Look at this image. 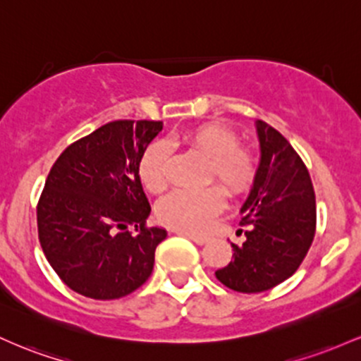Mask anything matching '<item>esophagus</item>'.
I'll use <instances>...</instances> for the list:
<instances>
[{"instance_id": "1", "label": "esophagus", "mask_w": 361, "mask_h": 361, "mask_svg": "<svg viewBox=\"0 0 361 361\" xmlns=\"http://www.w3.org/2000/svg\"><path fill=\"white\" fill-rule=\"evenodd\" d=\"M177 233L179 235H184V237L191 238L194 244L197 245H204L206 242L209 240V237H206V235H197V233H191V232H185V230H177Z\"/></svg>"}]
</instances>
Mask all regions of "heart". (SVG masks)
Returning a JSON list of instances; mask_svg holds the SVG:
<instances>
[{"label": "heart", "instance_id": "heart-1", "mask_svg": "<svg viewBox=\"0 0 361 361\" xmlns=\"http://www.w3.org/2000/svg\"><path fill=\"white\" fill-rule=\"evenodd\" d=\"M180 143L208 160L204 182L218 180L230 196H240L256 180V157L238 145L237 133L220 124H201L182 133ZM170 152L167 145L153 143L141 155L137 172L145 188L161 194L169 185ZM225 196L218 185L196 191L179 189L160 201L157 214L164 225L185 232H201L224 209Z\"/></svg>", "mask_w": 361, "mask_h": 361}]
</instances>
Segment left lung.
I'll list each match as a JSON object with an SVG mask.
<instances>
[{
	"instance_id": "obj_1",
	"label": "left lung",
	"mask_w": 361,
	"mask_h": 361,
	"mask_svg": "<svg viewBox=\"0 0 361 361\" xmlns=\"http://www.w3.org/2000/svg\"><path fill=\"white\" fill-rule=\"evenodd\" d=\"M261 141L254 188L242 206L247 240L232 244V261L214 276L230 290L259 293L300 268L315 235V192L310 173L285 136L257 121Z\"/></svg>"
}]
</instances>
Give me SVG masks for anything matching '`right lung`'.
<instances>
[{"label": "right lung", "mask_w": 361, "mask_h": 361, "mask_svg": "<svg viewBox=\"0 0 361 361\" xmlns=\"http://www.w3.org/2000/svg\"><path fill=\"white\" fill-rule=\"evenodd\" d=\"M160 131V121H112L51 167L37 202L39 242L64 285L83 297H126L152 274L167 232L147 226L152 208L137 165Z\"/></svg>", "instance_id": "add662e5"}]
</instances>
